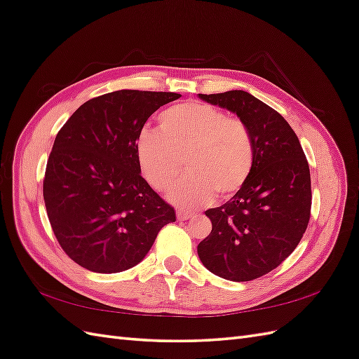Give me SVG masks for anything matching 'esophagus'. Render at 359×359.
Masks as SVG:
<instances>
[{
	"mask_svg": "<svg viewBox=\"0 0 359 359\" xmlns=\"http://www.w3.org/2000/svg\"><path fill=\"white\" fill-rule=\"evenodd\" d=\"M194 214L189 212V211H182V210H178L177 211V219L178 220H189V219H193Z\"/></svg>",
	"mask_w": 359,
	"mask_h": 359,
	"instance_id": "34e87169",
	"label": "esophagus"
}]
</instances>
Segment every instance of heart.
<instances>
[{"label": "heart", "mask_w": 359, "mask_h": 359, "mask_svg": "<svg viewBox=\"0 0 359 359\" xmlns=\"http://www.w3.org/2000/svg\"><path fill=\"white\" fill-rule=\"evenodd\" d=\"M157 130L136 139V158L144 178L156 190H168L180 178L187 160L189 175L169 193L184 210H198L229 199L243 190L255 166V144L240 118L208 103L184 102L163 111Z\"/></svg>", "instance_id": "b5f03b06"}]
</instances>
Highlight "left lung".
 I'll use <instances>...</instances> for the list:
<instances>
[{"mask_svg":"<svg viewBox=\"0 0 359 359\" xmlns=\"http://www.w3.org/2000/svg\"><path fill=\"white\" fill-rule=\"evenodd\" d=\"M245 123L255 144V166L243 190L205 211L211 233L198 245L203 266L231 281H250L277 268L307 229L311 181L298 136L273 107L247 91L199 94Z\"/></svg>","mask_w":359,"mask_h":359,"instance_id":"1","label":"left lung"}]
</instances>
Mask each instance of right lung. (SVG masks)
I'll use <instances>...</instances> for the list:
<instances>
[{
	"label": "right lung",
	"instance_id": "1",
	"mask_svg": "<svg viewBox=\"0 0 359 359\" xmlns=\"http://www.w3.org/2000/svg\"><path fill=\"white\" fill-rule=\"evenodd\" d=\"M177 93L121 90L85 102L58 132L43 199L52 231L76 264L93 273L133 268L175 210L140 175L136 139Z\"/></svg>",
	"mask_w": 359,
	"mask_h": 359
}]
</instances>
